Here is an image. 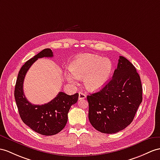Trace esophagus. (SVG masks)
<instances>
[{
	"mask_svg": "<svg viewBox=\"0 0 160 160\" xmlns=\"http://www.w3.org/2000/svg\"><path fill=\"white\" fill-rule=\"evenodd\" d=\"M86 98V95L85 93H82V92H79V100H83Z\"/></svg>",
	"mask_w": 160,
	"mask_h": 160,
	"instance_id": "34e87169",
	"label": "esophagus"
}]
</instances>
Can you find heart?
<instances>
[{"instance_id":"obj_1","label":"heart","mask_w":160,"mask_h":160,"mask_svg":"<svg viewBox=\"0 0 160 160\" xmlns=\"http://www.w3.org/2000/svg\"><path fill=\"white\" fill-rule=\"evenodd\" d=\"M112 64L108 58L90 53L75 58L70 67L72 72L68 73L67 79L75 83L77 79H84V85L88 90L96 92L102 88L109 79Z\"/></svg>"}]
</instances>
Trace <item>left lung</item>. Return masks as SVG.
I'll return each instance as SVG.
<instances>
[{
  "label": "left lung",
  "mask_w": 160,
  "mask_h": 160,
  "mask_svg": "<svg viewBox=\"0 0 160 160\" xmlns=\"http://www.w3.org/2000/svg\"><path fill=\"white\" fill-rule=\"evenodd\" d=\"M141 78L126 58L119 56L109 82L87 96L88 118L92 126L105 134H114L129 126L142 100Z\"/></svg>",
  "instance_id": "obj_1"
}]
</instances>
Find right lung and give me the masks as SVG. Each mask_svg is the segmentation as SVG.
Returning a JSON list of instances; mask_svg holds the SVG:
<instances>
[{"instance_id": "obj_1", "label": "right lung", "mask_w": 160, "mask_h": 160, "mask_svg": "<svg viewBox=\"0 0 160 160\" xmlns=\"http://www.w3.org/2000/svg\"><path fill=\"white\" fill-rule=\"evenodd\" d=\"M53 56L51 49H45L27 61L18 73L14 91L15 102L23 122L34 132L45 136L56 134L63 129L67 123L69 109L79 98L78 93L69 96L60 92L55 98L42 105L32 104L26 99L23 83L27 71L38 58Z\"/></svg>"}]
</instances>
